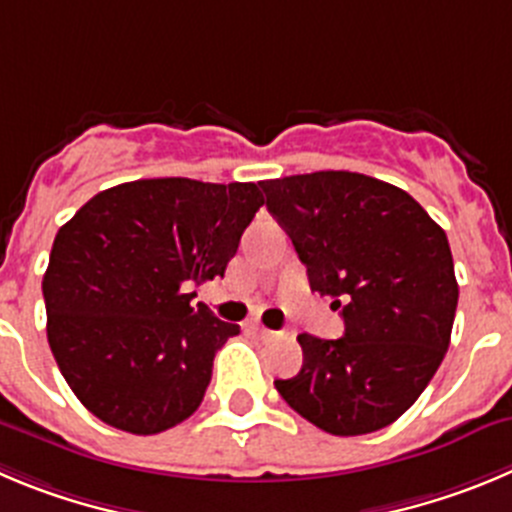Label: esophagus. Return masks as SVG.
I'll list each match as a JSON object with an SVG mask.
<instances>
[{"label":"esophagus","mask_w":512,"mask_h":512,"mask_svg":"<svg viewBox=\"0 0 512 512\" xmlns=\"http://www.w3.org/2000/svg\"><path fill=\"white\" fill-rule=\"evenodd\" d=\"M250 333L255 338H260V341H272V338L278 336L275 331H270V328L262 326V323H250Z\"/></svg>","instance_id":"1"}]
</instances>
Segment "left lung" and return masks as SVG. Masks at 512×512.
I'll return each instance as SVG.
<instances>
[{
	"label": "left lung",
	"instance_id": "8db88e82",
	"mask_svg": "<svg viewBox=\"0 0 512 512\" xmlns=\"http://www.w3.org/2000/svg\"><path fill=\"white\" fill-rule=\"evenodd\" d=\"M260 186L310 290L331 295L346 323L336 341L300 333L303 369L275 389L336 437L389 427L450 348L460 290L447 234L407 191L374 176L315 171Z\"/></svg>",
	"mask_w": 512,
	"mask_h": 512
}]
</instances>
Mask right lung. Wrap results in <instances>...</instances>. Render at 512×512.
Listing matches in <instances>:
<instances>
[{
	"instance_id": "add662e5",
	"label": "right lung",
	"mask_w": 512,
	"mask_h": 512,
	"mask_svg": "<svg viewBox=\"0 0 512 512\" xmlns=\"http://www.w3.org/2000/svg\"><path fill=\"white\" fill-rule=\"evenodd\" d=\"M262 204L257 184L138 179L62 224L42 278L47 341L100 422L159 434L197 412L214 353L240 326L186 290L224 278Z\"/></svg>"
}]
</instances>
